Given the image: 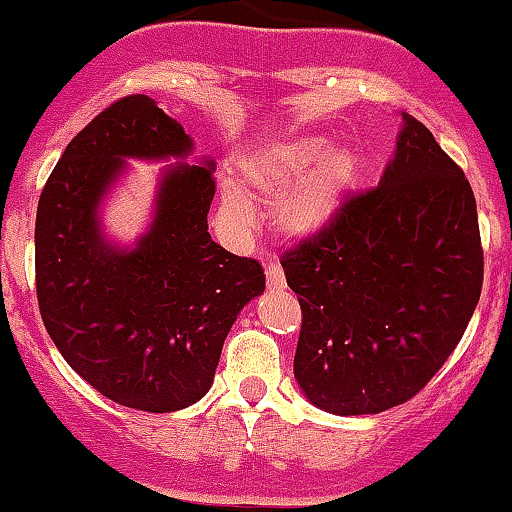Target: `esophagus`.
Returning a JSON list of instances; mask_svg holds the SVG:
<instances>
[{
    "label": "esophagus",
    "mask_w": 512,
    "mask_h": 512,
    "mask_svg": "<svg viewBox=\"0 0 512 512\" xmlns=\"http://www.w3.org/2000/svg\"><path fill=\"white\" fill-rule=\"evenodd\" d=\"M266 281H268V288H273V291H281V288H286V276H283V268L278 266V263H268Z\"/></svg>",
    "instance_id": "obj_1"
}]
</instances>
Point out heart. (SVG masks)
Instances as JSON below:
<instances>
[{
  "instance_id": "b5f03b06",
  "label": "heart",
  "mask_w": 512,
  "mask_h": 512,
  "mask_svg": "<svg viewBox=\"0 0 512 512\" xmlns=\"http://www.w3.org/2000/svg\"><path fill=\"white\" fill-rule=\"evenodd\" d=\"M328 151L331 141L323 136L271 141L251 149L236 164L239 189L226 186L224 191L226 219L244 229L251 221L245 195L254 201H273L281 196L276 219L283 229L291 234H311L326 226L341 209L358 176V161L351 151ZM241 193L245 195L241 197Z\"/></svg>"
}]
</instances>
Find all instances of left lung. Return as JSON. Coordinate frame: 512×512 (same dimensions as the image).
I'll list each match as a JSON object with an SVG mask.
<instances>
[{"instance_id": "1", "label": "left lung", "mask_w": 512, "mask_h": 512, "mask_svg": "<svg viewBox=\"0 0 512 512\" xmlns=\"http://www.w3.org/2000/svg\"><path fill=\"white\" fill-rule=\"evenodd\" d=\"M281 266L301 303L293 376L308 401L336 416L401 406L448 361L478 306L473 189L406 116L381 184L346 194Z\"/></svg>"}]
</instances>
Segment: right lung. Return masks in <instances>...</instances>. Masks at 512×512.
I'll list each match as a JSON object with an SVG mask.
<instances>
[{
	"instance_id": "1",
	"label": "right lung",
	"mask_w": 512,
	"mask_h": 512,
	"mask_svg": "<svg viewBox=\"0 0 512 512\" xmlns=\"http://www.w3.org/2000/svg\"><path fill=\"white\" fill-rule=\"evenodd\" d=\"M191 139L154 99L129 94L69 141L34 226L37 301L64 361L119 406L171 413L206 396L241 308L263 293L254 258L209 234L214 161L166 171L151 231L131 251L101 241L96 206L136 159H184Z\"/></svg>"
}]
</instances>
